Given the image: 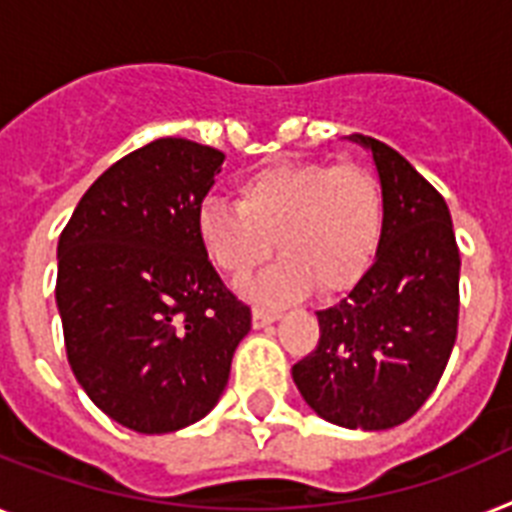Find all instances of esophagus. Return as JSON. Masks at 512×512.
I'll return each instance as SVG.
<instances>
[{"mask_svg":"<svg viewBox=\"0 0 512 512\" xmlns=\"http://www.w3.org/2000/svg\"><path fill=\"white\" fill-rule=\"evenodd\" d=\"M276 321L278 313H270V310H263V307H255V310H252V326L255 328H265Z\"/></svg>","mask_w":512,"mask_h":512,"instance_id":"34e87169","label":"esophagus"}]
</instances>
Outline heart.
Listing matches in <instances>:
<instances>
[{
    "instance_id": "1",
    "label": "heart",
    "mask_w": 512,
    "mask_h": 512,
    "mask_svg": "<svg viewBox=\"0 0 512 512\" xmlns=\"http://www.w3.org/2000/svg\"><path fill=\"white\" fill-rule=\"evenodd\" d=\"M384 202L373 173L355 162L281 160L252 170L236 186V205L205 199L199 244L223 276L242 281L273 247L281 260L249 281L244 294L286 305L318 292H347L376 260Z\"/></svg>"
}]
</instances>
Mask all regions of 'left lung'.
Wrapping results in <instances>:
<instances>
[{
  "mask_svg": "<svg viewBox=\"0 0 512 512\" xmlns=\"http://www.w3.org/2000/svg\"><path fill=\"white\" fill-rule=\"evenodd\" d=\"M350 141L376 165L384 228L368 273L318 310L321 342L292 368L302 400L344 429L384 431L421 410L458 339L460 252L442 194L392 147Z\"/></svg>",
  "mask_w": 512,
  "mask_h": 512,
  "instance_id": "8db88e82",
  "label": "left lung"
}]
</instances>
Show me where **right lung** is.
Segmentation results:
<instances>
[{
    "mask_svg": "<svg viewBox=\"0 0 512 512\" xmlns=\"http://www.w3.org/2000/svg\"><path fill=\"white\" fill-rule=\"evenodd\" d=\"M223 160L176 136L136 149L89 186L57 244L70 371L102 413L139 434L202 421L252 328L197 236Z\"/></svg>",
    "mask_w": 512,
    "mask_h": 512,
    "instance_id": "add662e5",
    "label": "right lung"
}]
</instances>
